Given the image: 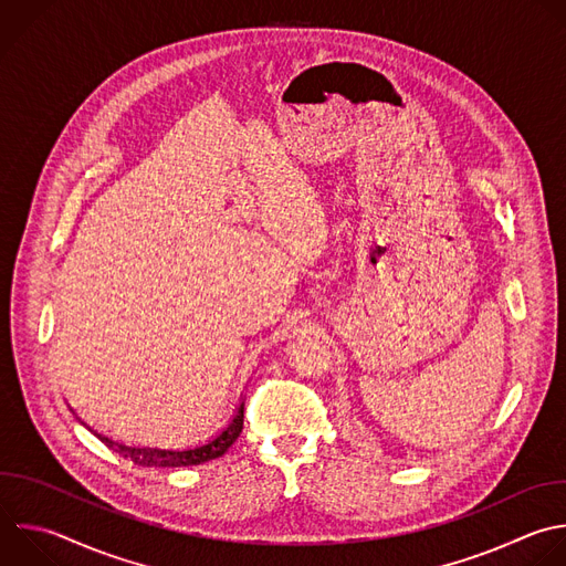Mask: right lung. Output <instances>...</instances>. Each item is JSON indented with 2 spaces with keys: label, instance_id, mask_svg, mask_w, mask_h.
Returning <instances> with one entry per match:
<instances>
[{
  "label": "right lung",
  "instance_id": "add662e5",
  "mask_svg": "<svg viewBox=\"0 0 566 566\" xmlns=\"http://www.w3.org/2000/svg\"><path fill=\"white\" fill-rule=\"evenodd\" d=\"M244 427V400L235 407L231 420L209 440L198 442L193 447H184V449H161V447H142V444H126V442H115L97 431H93L106 447H111L115 453L122 458L139 464V467H193V464H205L209 460L222 458L231 444L240 438Z\"/></svg>",
  "mask_w": 566,
  "mask_h": 566
}]
</instances>
